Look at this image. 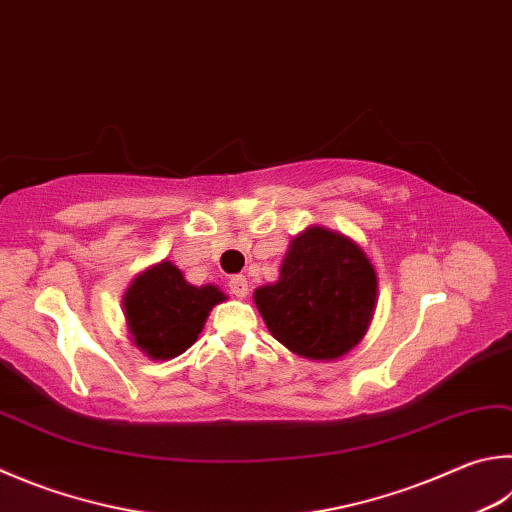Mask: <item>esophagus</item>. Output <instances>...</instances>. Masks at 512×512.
<instances>
[{
    "instance_id": "obj_1",
    "label": "esophagus",
    "mask_w": 512,
    "mask_h": 512,
    "mask_svg": "<svg viewBox=\"0 0 512 512\" xmlns=\"http://www.w3.org/2000/svg\"><path fill=\"white\" fill-rule=\"evenodd\" d=\"M228 288L232 295L239 297V300H244V297L248 295V280L244 275H232L228 280Z\"/></svg>"
}]
</instances>
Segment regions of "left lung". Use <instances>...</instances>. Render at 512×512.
Returning a JSON list of instances; mask_svg holds the SVG:
<instances>
[{
    "instance_id": "obj_1",
    "label": "left lung",
    "mask_w": 512,
    "mask_h": 512,
    "mask_svg": "<svg viewBox=\"0 0 512 512\" xmlns=\"http://www.w3.org/2000/svg\"><path fill=\"white\" fill-rule=\"evenodd\" d=\"M253 300L271 336L309 360H338L360 345L378 300L376 268L356 241L309 226L288 244L277 282Z\"/></svg>"
}]
</instances>
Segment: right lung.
<instances>
[{
    "instance_id": "add662e5",
    "label": "right lung",
    "mask_w": 512,
    "mask_h": 512,
    "mask_svg": "<svg viewBox=\"0 0 512 512\" xmlns=\"http://www.w3.org/2000/svg\"><path fill=\"white\" fill-rule=\"evenodd\" d=\"M224 300L228 295L219 286H194L163 259L138 273L123 295L129 340L150 360L181 356L197 342L212 306Z\"/></svg>"
}]
</instances>
